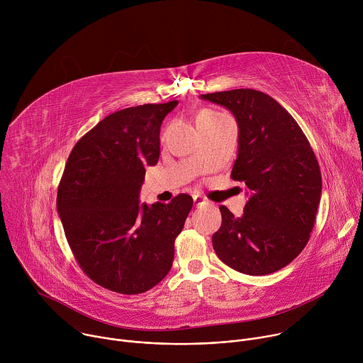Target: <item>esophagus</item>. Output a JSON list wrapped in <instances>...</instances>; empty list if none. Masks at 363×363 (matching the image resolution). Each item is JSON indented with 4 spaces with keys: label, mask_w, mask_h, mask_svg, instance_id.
Instances as JSON below:
<instances>
[{
    "label": "esophagus",
    "mask_w": 363,
    "mask_h": 363,
    "mask_svg": "<svg viewBox=\"0 0 363 363\" xmlns=\"http://www.w3.org/2000/svg\"><path fill=\"white\" fill-rule=\"evenodd\" d=\"M192 198H194V203H195L196 206H201V205L208 203V201H206V199H205L203 196H201V195H194Z\"/></svg>",
    "instance_id": "34e87169"
}]
</instances>
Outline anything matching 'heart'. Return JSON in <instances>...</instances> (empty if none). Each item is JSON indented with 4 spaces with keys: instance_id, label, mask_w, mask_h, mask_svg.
Segmentation results:
<instances>
[{
    "instance_id": "b5f03b06",
    "label": "heart",
    "mask_w": 363,
    "mask_h": 363,
    "mask_svg": "<svg viewBox=\"0 0 363 363\" xmlns=\"http://www.w3.org/2000/svg\"><path fill=\"white\" fill-rule=\"evenodd\" d=\"M205 112H211V111H205Z\"/></svg>"
}]
</instances>
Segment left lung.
I'll return each mask as SVG.
<instances>
[{
    "label": "left lung",
    "instance_id": "obj_1",
    "mask_svg": "<svg viewBox=\"0 0 363 363\" xmlns=\"http://www.w3.org/2000/svg\"><path fill=\"white\" fill-rule=\"evenodd\" d=\"M201 99L234 115L238 153L231 178L250 191L241 217L220 206L223 223L213 247L240 273H274L303 251L313 230L322 195L316 155L291 115L263 91L235 89Z\"/></svg>",
    "mask_w": 363,
    "mask_h": 363
}]
</instances>
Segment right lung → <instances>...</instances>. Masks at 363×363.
Segmentation results:
<instances>
[{
    "instance_id": "obj_1",
    "label": "right lung",
    "mask_w": 363,
    "mask_h": 363,
    "mask_svg": "<svg viewBox=\"0 0 363 363\" xmlns=\"http://www.w3.org/2000/svg\"><path fill=\"white\" fill-rule=\"evenodd\" d=\"M178 100L122 109L73 147L57 191V213L82 270L99 286L139 294L171 270L174 242L192 196L140 203L145 167L158 164L161 125Z\"/></svg>"
}]
</instances>
